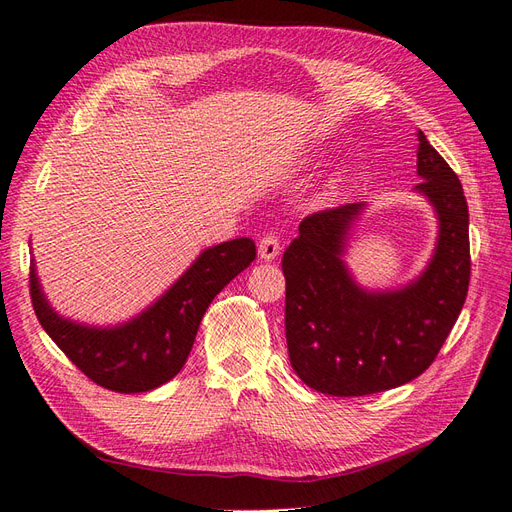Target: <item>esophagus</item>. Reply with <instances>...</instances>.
Returning <instances> with one entry per match:
<instances>
[{
    "label": "esophagus",
    "instance_id": "1",
    "mask_svg": "<svg viewBox=\"0 0 512 512\" xmlns=\"http://www.w3.org/2000/svg\"><path fill=\"white\" fill-rule=\"evenodd\" d=\"M280 239L275 237V234H265V237H262L260 241H258V256L262 258V260H275L280 256Z\"/></svg>",
    "mask_w": 512,
    "mask_h": 512
}]
</instances>
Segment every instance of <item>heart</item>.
I'll return each mask as SVG.
<instances>
[{
    "label": "heart",
    "mask_w": 512,
    "mask_h": 512,
    "mask_svg": "<svg viewBox=\"0 0 512 512\" xmlns=\"http://www.w3.org/2000/svg\"><path fill=\"white\" fill-rule=\"evenodd\" d=\"M331 189H336V178H331V181L325 185V191H323V196H327V193L331 191Z\"/></svg>",
    "instance_id": "1"
}]
</instances>
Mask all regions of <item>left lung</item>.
Returning a JSON list of instances; mask_svg holds the SVG:
<instances>
[{
	"label": "left lung",
	"instance_id": "obj_1",
	"mask_svg": "<svg viewBox=\"0 0 512 512\" xmlns=\"http://www.w3.org/2000/svg\"><path fill=\"white\" fill-rule=\"evenodd\" d=\"M413 191L437 215L431 260L405 286L372 290L349 271L347 247L366 204H344L299 224L282 258L286 344L299 379L329 396L398 388L433 364L469 286V213L459 176L418 131Z\"/></svg>",
	"mask_w": 512,
	"mask_h": 512
}]
</instances>
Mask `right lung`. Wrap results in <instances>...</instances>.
Segmentation results:
<instances>
[{"instance_id": "obj_1", "label": "right lung", "mask_w": 512, "mask_h": 512, "mask_svg": "<svg viewBox=\"0 0 512 512\" xmlns=\"http://www.w3.org/2000/svg\"><path fill=\"white\" fill-rule=\"evenodd\" d=\"M254 258L256 245L247 237L206 247L148 308L107 327L79 323L55 312L32 260L34 312L49 338L96 385L122 394L150 392L181 372L206 308Z\"/></svg>"}]
</instances>
